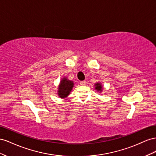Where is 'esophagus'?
<instances>
[{
	"label": "esophagus",
	"mask_w": 156,
	"mask_h": 156,
	"mask_svg": "<svg viewBox=\"0 0 156 156\" xmlns=\"http://www.w3.org/2000/svg\"><path fill=\"white\" fill-rule=\"evenodd\" d=\"M80 85H81V86H84V85H85V84H86V81H85V80L81 81V82H80Z\"/></svg>",
	"instance_id": "obj_1"
}]
</instances>
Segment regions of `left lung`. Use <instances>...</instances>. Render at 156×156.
Returning <instances> with one entry per match:
<instances>
[{
  "label": "left lung",
  "mask_w": 156,
  "mask_h": 156,
  "mask_svg": "<svg viewBox=\"0 0 156 156\" xmlns=\"http://www.w3.org/2000/svg\"><path fill=\"white\" fill-rule=\"evenodd\" d=\"M95 89L97 91L101 92L102 90H103V87H102L101 83L100 82H98V83H95Z\"/></svg>",
  "instance_id": "8db88e82"
}]
</instances>
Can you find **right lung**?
Instances as JSON below:
<instances>
[{
	"label": "right lung",
	"instance_id": "1",
	"mask_svg": "<svg viewBox=\"0 0 156 156\" xmlns=\"http://www.w3.org/2000/svg\"><path fill=\"white\" fill-rule=\"evenodd\" d=\"M74 87V83L73 81L69 80L66 77L62 78L58 87V91L57 94L59 97L62 99L66 98L69 94Z\"/></svg>",
	"mask_w": 156,
	"mask_h": 156
}]
</instances>
